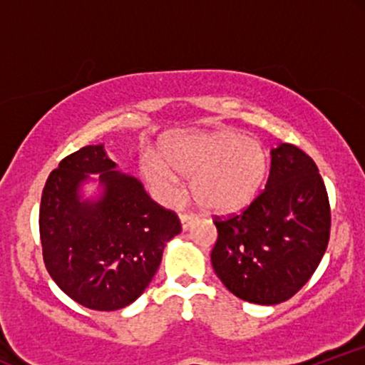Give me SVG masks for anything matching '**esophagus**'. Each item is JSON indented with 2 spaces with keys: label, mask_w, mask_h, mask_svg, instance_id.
Returning a JSON list of instances; mask_svg holds the SVG:
<instances>
[{
  "label": "esophagus",
  "mask_w": 365,
  "mask_h": 365,
  "mask_svg": "<svg viewBox=\"0 0 365 365\" xmlns=\"http://www.w3.org/2000/svg\"><path fill=\"white\" fill-rule=\"evenodd\" d=\"M180 221H182V228L188 230L197 221V216L190 215V212H182V215H180Z\"/></svg>",
  "instance_id": "1"
}]
</instances>
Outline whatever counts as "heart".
I'll return each instance as SVG.
<instances>
[{"mask_svg":"<svg viewBox=\"0 0 365 365\" xmlns=\"http://www.w3.org/2000/svg\"><path fill=\"white\" fill-rule=\"evenodd\" d=\"M159 156L144 154L139 165L154 190L168 199L177 197V173L192 178V194L200 206L220 215L252 204L269 173V156L261 142L232 130L170 137L159 148Z\"/></svg>","mask_w":365,"mask_h":365,"instance_id":"b5f03b06","label":"heart"}]
</instances>
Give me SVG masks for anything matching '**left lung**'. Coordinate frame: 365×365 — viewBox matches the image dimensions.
<instances>
[{
	"mask_svg": "<svg viewBox=\"0 0 365 365\" xmlns=\"http://www.w3.org/2000/svg\"><path fill=\"white\" fill-rule=\"evenodd\" d=\"M211 262L233 295L250 304L292 299L311 279L329 240L328 192L311 156L271 149L266 188L240 215L216 217Z\"/></svg>",
	"mask_w": 365,
	"mask_h": 365,
	"instance_id": "8db88e82",
	"label": "left lung"
}]
</instances>
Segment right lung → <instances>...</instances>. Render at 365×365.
I'll return each mask as SVG.
<instances>
[{
    "label": "right lung",
    "mask_w": 365,
    "mask_h": 365,
    "mask_svg": "<svg viewBox=\"0 0 365 365\" xmlns=\"http://www.w3.org/2000/svg\"><path fill=\"white\" fill-rule=\"evenodd\" d=\"M115 168L103 144L86 145L61 159L41 197L46 269L70 299L94 311L135 302L156 274L166 242L182 232L173 211ZM89 174L100 175L98 200L81 199Z\"/></svg>",
    "instance_id": "right-lung-1"
}]
</instances>
